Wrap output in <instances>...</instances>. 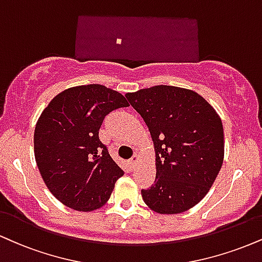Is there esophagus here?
<instances>
[{"instance_id": "34e87169", "label": "esophagus", "mask_w": 262, "mask_h": 262, "mask_svg": "<svg viewBox=\"0 0 262 262\" xmlns=\"http://www.w3.org/2000/svg\"><path fill=\"white\" fill-rule=\"evenodd\" d=\"M129 162H130V166L132 167H137L138 163H139V156L134 155L130 160H129Z\"/></svg>"}]
</instances>
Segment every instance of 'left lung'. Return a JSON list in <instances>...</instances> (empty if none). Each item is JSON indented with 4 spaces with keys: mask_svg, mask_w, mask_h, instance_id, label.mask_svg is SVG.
Masks as SVG:
<instances>
[{
    "mask_svg": "<svg viewBox=\"0 0 262 262\" xmlns=\"http://www.w3.org/2000/svg\"><path fill=\"white\" fill-rule=\"evenodd\" d=\"M149 128L156 178L141 190L144 203L161 215L188 211L209 193L225 157L221 117L200 94L156 85L125 94Z\"/></svg>",
    "mask_w": 262,
    "mask_h": 262,
    "instance_id": "obj_1",
    "label": "left lung"
}]
</instances>
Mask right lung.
I'll return each mask as SVG.
<instances>
[{
  "instance_id": "add662e5",
  "label": "right lung",
  "mask_w": 262,
  "mask_h": 262,
  "mask_svg": "<svg viewBox=\"0 0 262 262\" xmlns=\"http://www.w3.org/2000/svg\"><path fill=\"white\" fill-rule=\"evenodd\" d=\"M129 106L105 85L66 89L50 101L36 122L34 155L41 177L56 199L75 211L102 207L124 174L99 139L107 113Z\"/></svg>"
}]
</instances>
